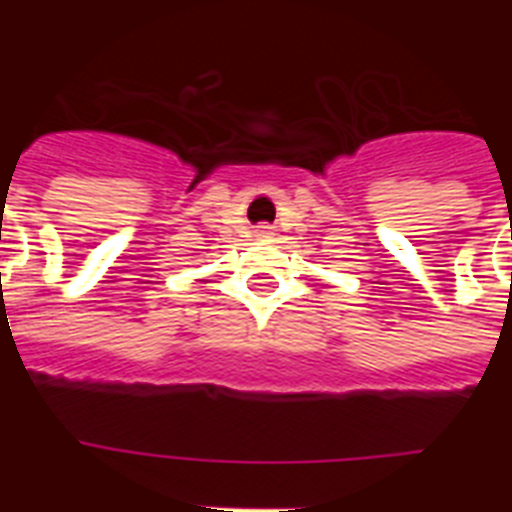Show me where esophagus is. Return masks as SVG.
<instances>
[{
    "mask_svg": "<svg viewBox=\"0 0 512 512\" xmlns=\"http://www.w3.org/2000/svg\"><path fill=\"white\" fill-rule=\"evenodd\" d=\"M271 225H257V236H271Z\"/></svg>",
    "mask_w": 512,
    "mask_h": 512,
    "instance_id": "obj_1",
    "label": "esophagus"
}]
</instances>
